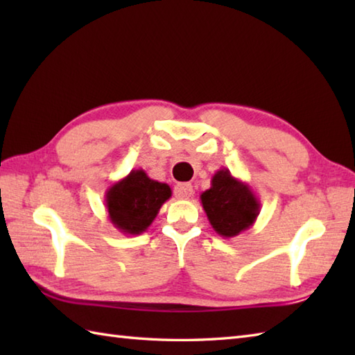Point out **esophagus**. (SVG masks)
Returning <instances> with one entry per match:
<instances>
[{
	"label": "esophagus",
	"mask_w": 355,
	"mask_h": 355,
	"mask_svg": "<svg viewBox=\"0 0 355 355\" xmlns=\"http://www.w3.org/2000/svg\"><path fill=\"white\" fill-rule=\"evenodd\" d=\"M173 193L178 200H189L193 195V187L189 183H180L175 186Z\"/></svg>",
	"instance_id": "esophagus-1"
}]
</instances>
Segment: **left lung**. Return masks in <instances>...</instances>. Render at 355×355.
Instances as JSON below:
<instances>
[{
  "mask_svg": "<svg viewBox=\"0 0 355 355\" xmlns=\"http://www.w3.org/2000/svg\"><path fill=\"white\" fill-rule=\"evenodd\" d=\"M200 200L210 225L223 238L238 236L241 232L250 229L261 210V202L252 187L233 177L229 169L215 173L210 187L200 195Z\"/></svg>",
  "mask_w": 355,
  "mask_h": 355,
  "instance_id": "8db88e82",
  "label": "left lung"
}]
</instances>
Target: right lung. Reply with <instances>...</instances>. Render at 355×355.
Instances as JSON below:
<instances>
[{
    "mask_svg": "<svg viewBox=\"0 0 355 355\" xmlns=\"http://www.w3.org/2000/svg\"><path fill=\"white\" fill-rule=\"evenodd\" d=\"M171 195L168 184L149 178L145 171L137 169L108 187L105 206L117 230L125 235H140L153 224Z\"/></svg>",
    "mask_w": 355,
    "mask_h": 355,
    "instance_id": "right-lung-1",
    "label": "right lung"
}]
</instances>
